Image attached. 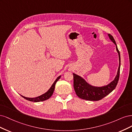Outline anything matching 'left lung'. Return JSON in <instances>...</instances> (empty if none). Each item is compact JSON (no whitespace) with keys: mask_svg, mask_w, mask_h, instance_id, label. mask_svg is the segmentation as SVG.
I'll return each mask as SVG.
<instances>
[{"mask_svg":"<svg viewBox=\"0 0 132 132\" xmlns=\"http://www.w3.org/2000/svg\"><path fill=\"white\" fill-rule=\"evenodd\" d=\"M109 39L116 45V49L118 54L119 66L116 77L112 82L103 86H94L88 83L81 76L73 73V87L77 95L84 100L89 101H98L102 99L106 95H109L115 89L120 77L121 66L120 53L118 49L116 42L113 37L110 34H108Z\"/></svg>","mask_w":132,"mask_h":132,"instance_id":"8db88e82","label":"left lung"}]
</instances>
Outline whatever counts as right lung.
<instances>
[{"mask_svg": "<svg viewBox=\"0 0 132 132\" xmlns=\"http://www.w3.org/2000/svg\"><path fill=\"white\" fill-rule=\"evenodd\" d=\"M60 77H61V76H59V77L56 79V80H55L53 84L52 85V86H51L50 88L49 89V90L46 92H45V93H44L43 94H42V95H39L38 96H37L36 97H25V96H22L21 95H20L22 97H23V98H24L25 99H26V100H27L28 101H30L35 102V103H37V102L43 101L46 100H48L53 95L54 91V89H55V84H56V83L57 82V80L60 78Z\"/></svg>", "mask_w": 132, "mask_h": 132, "instance_id": "1", "label": "right lung"}]
</instances>
